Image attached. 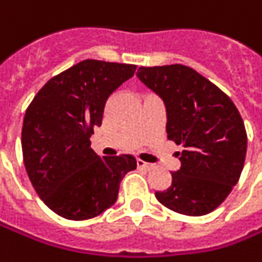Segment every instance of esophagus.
Masks as SVG:
<instances>
[{"mask_svg":"<svg viewBox=\"0 0 262 262\" xmlns=\"http://www.w3.org/2000/svg\"><path fill=\"white\" fill-rule=\"evenodd\" d=\"M136 163H137V167H140V169L150 170V169H151V167H153V164H150V163L143 162V160H140V159H137Z\"/></svg>","mask_w":262,"mask_h":262,"instance_id":"34e87169","label":"esophagus"}]
</instances>
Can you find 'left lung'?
I'll return each instance as SVG.
<instances>
[{
  "mask_svg": "<svg viewBox=\"0 0 262 262\" xmlns=\"http://www.w3.org/2000/svg\"><path fill=\"white\" fill-rule=\"evenodd\" d=\"M136 75L164 102L167 139L183 146L177 153L182 167L156 199L184 215L211 213L231 193L246 162L247 132L238 109L186 65L140 67Z\"/></svg>",
  "mask_w": 262,
  "mask_h": 262,
  "instance_id": "obj_1",
  "label": "left lung"
}]
</instances>
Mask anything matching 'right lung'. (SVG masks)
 Returning <instances> with one entry per match:
<instances>
[{
    "mask_svg": "<svg viewBox=\"0 0 262 262\" xmlns=\"http://www.w3.org/2000/svg\"><path fill=\"white\" fill-rule=\"evenodd\" d=\"M136 68L85 59L49 79L29 103L24 164L36 194L63 219L89 220L112 207L122 179L136 169L132 155L100 157L89 140L102 125L106 100Z\"/></svg>",
    "mask_w": 262,
    "mask_h": 262,
    "instance_id": "right-lung-1",
    "label": "right lung"
}]
</instances>
